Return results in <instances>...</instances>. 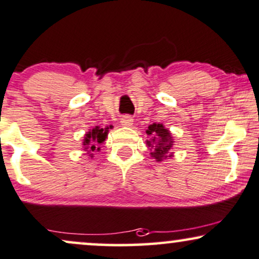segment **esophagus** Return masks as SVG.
Returning a JSON list of instances; mask_svg holds the SVG:
<instances>
[{
	"label": "esophagus",
	"instance_id": "obj_1",
	"mask_svg": "<svg viewBox=\"0 0 259 259\" xmlns=\"http://www.w3.org/2000/svg\"><path fill=\"white\" fill-rule=\"evenodd\" d=\"M133 122H134V119L130 116H127V115L123 116L122 118H120V124H122V125H124V126L133 125Z\"/></svg>",
	"mask_w": 259,
	"mask_h": 259
}]
</instances>
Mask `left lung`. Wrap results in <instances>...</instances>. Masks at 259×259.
<instances>
[{
  "label": "left lung",
  "mask_w": 259,
  "mask_h": 259,
  "mask_svg": "<svg viewBox=\"0 0 259 259\" xmlns=\"http://www.w3.org/2000/svg\"><path fill=\"white\" fill-rule=\"evenodd\" d=\"M149 140H147L148 147L151 149V157L156 158V161H162V158H167L168 153L173 147V139L170 133L162 124L153 123L148 126L147 132ZM170 156V155H169Z\"/></svg>",
  "instance_id": "1"
}]
</instances>
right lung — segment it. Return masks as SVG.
Wrapping results in <instances>:
<instances>
[{
  "mask_svg": "<svg viewBox=\"0 0 259 259\" xmlns=\"http://www.w3.org/2000/svg\"><path fill=\"white\" fill-rule=\"evenodd\" d=\"M112 126H110L111 129ZM109 127H105V129H102V127L96 126L95 129H92L91 132H89L85 135V140L82 144H84V149L88 151V154L92 153L95 150H99V144L103 143L105 141V137L108 136ZM92 155V154H90Z\"/></svg>",
  "mask_w": 259,
  "mask_h": 259,
  "instance_id": "1",
  "label": "right lung"
}]
</instances>
